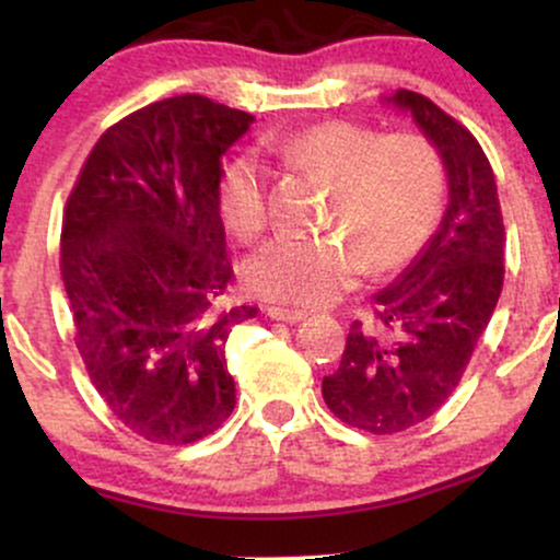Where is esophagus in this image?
I'll return each mask as SVG.
<instances>
[{
	"instance_id": "1",
	"label": "esophagus",
	"mask_w": 560,
	"mask_h": 560,
	"mask_svg": "<svg viewBox=\"0 0 560 560\" xmlns=\"http://www.w3.org/2000/svg\"><path fill=\"white\" fill-rule=\"evenodd\" d=\"M268 318L284 320V324H300V320H305V313H302V311H289V307L271 305V307H268Z\"/></svg>"
}]
</instances>
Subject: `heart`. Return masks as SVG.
Masks as SVG:
<instances>
[{"label": "heart", "mask_w": 560, "mask_h": 560, "mask_svg": "<svg viewBox=\"0 0 560 560\" xmlns=\"http://www.w3.org/2000/svg\"><path fill=\"white\" fill-rule=\"evenodd\" d=\"M262 152L281 168L326 184V226L337 234H276L244 260L247 287L266 300L324 305L374 271L400 266L432 231L445 191L440 155L416 133L378 137L347 120L300 128L268 139ZM218 210L234 236L266 223V176L258 160L236 155L218 176Z\"/></svg>", "instance_id": "obj_1"}]
</instances>
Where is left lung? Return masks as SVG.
Wrapping results in <instances>:
<instances>
[{
    "instance_id": "obj_1",
    "label": "left lung",
    "mask_w": 560,
    "mask_h": 560,
    "mask_svg": "<svg viewBox=\"0 0 560 560\" xmlns=\"http://www.w3.org/2000/svg\"><path fill=\"white\" fill-rule=\"evenodd\" d=\"M387 102L410 113L440 152L447 208L408 268L374 294V324L350 326L339 369L320 384L331 413L371 434L402 432L445 405L505 273L498 186L479 141L423 94L400 89Z\"/></svg>"
}]
</instances>
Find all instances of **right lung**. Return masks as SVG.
I'll return each instance as SVG.
<instances>
[{
    "instance_id": "add662e5",
    "label": "right lung",
    "mask_w": 560,
    "mask_h": 560,
    "mask_svg": "<svg viewBox=\"0 0 560 560\" xmlns=\"http://www.w3.org/2000/svg\"><path fill=\"white\" fill-rule=\"evenodd\" d=\"M253 120L199 94L141 107L102 133L68 197L75 345L107 408L160 445L213 434L236 405L223 350L258 307L215 311L231 281L218 176Z\"/></svg>"
}]
</instances>
